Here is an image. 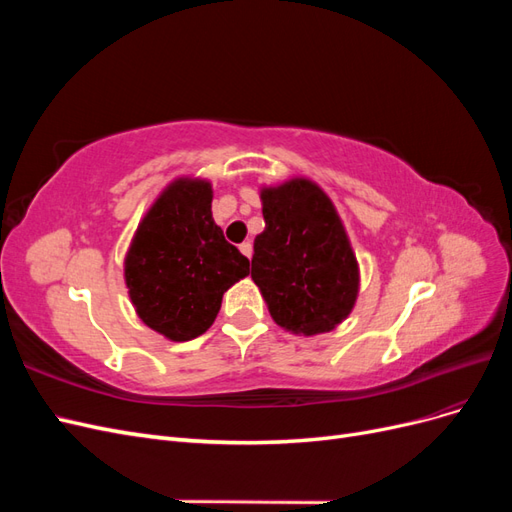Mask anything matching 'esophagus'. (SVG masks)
I'll list each match as a JSON object with an SVG mask.
<instances>
[{"mask_svg": "<svg viewBox=\"0 0 512 512\" xmlns=\"http://www.w3.org/2000/svg\"><path fill=\"white\" fill-rule=\"evenodd\" d=\"M239 250H241V254H243V256L252 258V252H254V250H252V243H250V241H243V243L239 245Z\"/></svg>", "mask_w": 512, "mask_h": 512, "instance_id": "34e87169", "label": "esophagus"}]
</instances>
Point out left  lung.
I'll return each mask as SVG.
<instances>
[{"mask_svg":"<svg viewBox=\"0 0 512 512\" xmlns=\"http://www.w3.org/2000/svg\"><path fill=\"white\" fill-rule=\"evenodd\" d=\"M265 230L254 239L252 280L277 327L314 337L354 309L359 260L329 194L307 177L260 188Z\"/></svg>","mask_w":512,"mask_h":512,"instance_id":"obj_1","label":"left lung"}]
</instances>
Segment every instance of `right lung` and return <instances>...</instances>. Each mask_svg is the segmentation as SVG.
<instances>
[{
  "instance_id": "obj_1",
  "label": "right lung",
  "mask_w": 512,
  "mask_h": 512,
  "mask_svg": "<svg viewBox=\"0 0 512 512\" xmlns=\"http://www.w3.org/2000/svg\"><path fill=\"white\" fill-rule=\"evenodd\" d=\"M211 200L209 179H173L138 222L123 258L136 316L170 342L203 335L224 292L250 275V260L213 222Z\"/></svg>"
}]
</instances>
